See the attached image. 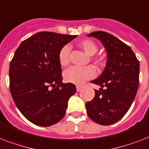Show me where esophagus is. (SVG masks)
Listing matches in <instances>:
<instances>
[{"label": "esophagus", "instance_id": "esophagus-1", "mask_svg": "<svg viewBox=\"0 0 149 149\" xmlns=\"http://www.w3.org/2000/svg\"><path fill=\"white\" fill-rule=\"evenodd\" d=\"M82 88V87L81 86H77V92H79Z\"/></svg>", "mask_w": 149, "mask_h": 149}]
</instances>
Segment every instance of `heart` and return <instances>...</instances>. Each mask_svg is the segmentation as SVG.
I'll use <instances>...</instances> for the list:
<instances>
[{
    "label": "heart",
    "mask_w": 149,
    "mask_h": 149,
    "mask_svg": "<svg viewBox=\"0 0 149 149\" xmlns=\"http://www.w3.org/2000/svg\"><path fill=\"white\" fill-rule=\"evenodd\" d=\"M77 45L89 56L94 55L98 51V45L92 40H82L78 42ZM58 60L60 64L62 67H65L70 62V47L68 45H64L60 50ZM93 61L98 66H102L104 64V60L102 57H94ZM95 75V69L90 66L83 67H71L64 71L63 78L67 82L76 85H81L88 79L93 78Z\"/></svg>",
    "instance_id": "heart-1"
}]
</instances>
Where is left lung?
<instances>
[{
	"label": "left lung",
	"instance_id": "8db88e82",
	"mask_svg": "<svg viewBox=\"0 0 149 149\" xmlns=\"http://www.w3.org/2000/svg\"><path fill=\"white\" fill-rule=\"evenodd\" d=\"M87 36L101 41L107 63L102 75L92 81L101 88L86 104V111L94 122L108 126L120 120L132 105L139 82V62L130 47L112 35L97 31Z\"/></svg>",
	"mask_w": 149,
	"mask_h": 149
}]
</instances>
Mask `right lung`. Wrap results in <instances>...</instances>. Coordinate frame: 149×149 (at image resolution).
Instances as JSON below:
<instances>
[{"label":"right lung","mask_w":149,"mask_h":149,"mask_svg":"<svg viewBox=\"0 0 149 149\" xmlns=\"http://www.w3.org/2000/svg\"><path fill=\"white\" fill-rule=\"evenodd\" d=\"M77 36L41 32L22 42L10 64V89L26 119L49 127L64 117L68 101L76 93L72 83H63L60 50Z\"/></svg>","instance_id":"add662e5"}]
</instances>
